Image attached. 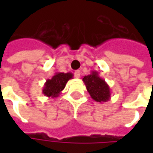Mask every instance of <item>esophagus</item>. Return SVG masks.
I'll list each match as a JSON object with an SVG mask.
<instances>
[{
  "mask_svg": "<svg viewBox=\"0 0 153 153\" xmlns=\"http://www.w3.org/2000/svg\"><path fill=\"white\" fill-rule=\"evenodd\" d=\"M74 77H75L76 79H79L80 78V71L79 70H76V71L74 72Z\"/></svg>",
  "mask_w": 153,
  "mask_h": 153,
  "instance_id": "34e87169",
  "label": "esophagus"
}]
</instances>
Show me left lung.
Wrapping results in <instances>:
<instances>
[{
    "mask_svg": "<svg viewBox=\"0 0 153 153\" xmlns=\"http://www.w3.org/2000/svg\"><path fill=\"white\" fill-rule=\"evenodd\" d=\"M83 81L91 97L97 102H106L111 99V89L97 71H92L83 78Z\"/></svg>",
    "mask_w": 153,
    "mask_h": 153,
    "instance_id": "obj_1",
    "label": "left lung"
}]
</instances>
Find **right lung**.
Returning a JSON list of instances; mask_svg holds the SVG:
<instances>
[{
	"instance_id": "right-lung-1",
	"label": "right lung",
	"mask_w": 153,
	"mask_h": 153,
	"mask_svg": "<svg viewBox=\"0 0 153 153\" xmlns=\"http://www.w3.org/2000/svg\"><path fill=\"white\" fill-rule=\"evenodd\" d=\"M74 74L72 73H61L56 72L51 79H47L44 83L42 93L44 96L48 97L56 98L59 96L61 91L65 88L67 82L73 79Z\"/></svg>"
}]
</instances>
